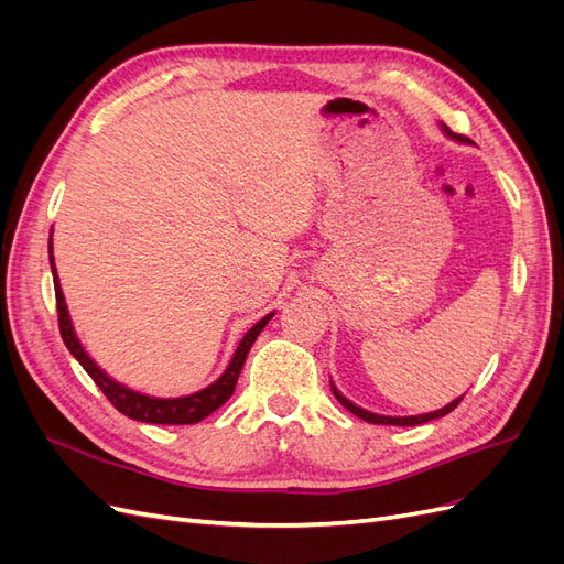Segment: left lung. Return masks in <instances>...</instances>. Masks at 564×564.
<instances>
[{"label":"left lung","instance_id":"left-lung-1","mask_svg":"<svg viewBox=\"0 0 564 564\" xmlns=\"http://www.w3.org/2000/svg\"><path fill=\"white\" fill-rule=\"evenodd\" d=\"M440 131L447 135V139H452V141H456V143H470L468 139H464V135H458V133H452L449 129H447V124H442L440 122ZM329 383H332V392H334V398L344 404L348 412H352L355 416H360L362 421H369V423H381V425H419V423H425V421H433V419H440V416H447L452 409L464 400V395L460 398H454L449 404H445V406H440V409H435V412H425V414H414V416H386V414H377V412H369V409H362L360 404H355L352 400H348L344 392H340L336 386H334V381L329 379Z\"/></svg>","mask_w":564,"mask_h":564}]
</instances>
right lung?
Masks as SVG:
<instances>
[{
  "mask_svg": "<svg viewBox=\"0 0 564 564\" xmlns=\"http://www.w3.org/2000/svg\"><path fill=\"white\" fill-rule=\"evenodd\" d=\"M54 237V232H51ZM48 237V263H51V275H54V286H56V303H58V324H61V336L65 340L67 350L73 352L75 360L84 367V371L96 381V386L106 392V398L122 412L124 416L133 421H143V423H162V425H185V423H197L202 419H207L212 412L224 404L237 386V377L245 367L247 355L253 346V340L259 338L265 324L275 315V311L261 317L253 324L251 329L242 336L240 344H237L228 367L224 369L220 377L209 383L207 388L195 390L191 395H178V398H158V395H148V392L133 390L127 383L112 379L110 373L100 367L94 357L87 352V348L82 346V340L75 332V324L70 317V311H67L65 294L61 289L58 280V270H56V259H54V240Z\"/></svg>",
  "mask_w": 564,
  "mask_h": 564,
  "instance_id": "1",
  "label": "right lung"
}]
</instances>
